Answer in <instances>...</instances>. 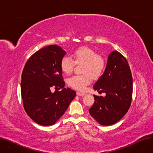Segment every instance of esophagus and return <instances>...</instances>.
<instances>
[{
	"mask_svg": "<svg viewBox=\"0 0 153 153\" xmlns=\"http://www.w3.org/2000/svg\"><path fill=\"white\" fill-rule=\"evenodd\" d=\"M76 94L78 95V96H84L85 95L84 93H82V92H76Z\"/></svg>",
	"mask_w": 153,
	"mask_h": 153,
	"instance_id": "esophagus-1",
	"label": "esophagus"
}]
</instances>
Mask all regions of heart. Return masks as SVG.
Wrapping results in <instances>:
<instances>
[{
  "label": "heart",
  "mask_w": 153,
  "mask_h": 153,
  "mask_svg": "<svg viewBox=\"0 0 153 153\" xmlns=\"http://www.w3.org/2000/svg\"><path fill=\"white\" fill-rule=\"evenodd\" d=\"M72 58L65 56L61 59L60 68L64 74H69L73 71L75 63L84 64L82 75L73 76L68 79V84L74 89L84 91L94 79L99 78L106 66V60L103 56L87 46L77 48L72 53Z\"/></svg>",
  "instance_id": "b5f03b06"
}]
</instances>
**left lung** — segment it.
Wrapping results in <instances>:
<instances>
[{
  "label": "left lung",
  "mask_w": 153,
  "mask_h": 153,
  "mask_svg": "<svg viewBox=\"0 0 153 153\" xmlns=\"http://www.w3.org/2000/svg\"><path fill=\"white\" fill-rule=\"evenodd\" d=\"M94 89L106 94L94 95V103L89 110L91 115L102 125H111L121 119L130 108L133 94V79L129 64L117 51L108 58L104 73Z\"/></svg>",
  "instance_id": "8db88e82"
}]
</instances>
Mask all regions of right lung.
Masks as SVG:
<instances>
[{"label": "right lung", "mask_w": 153, "mask_h": 153, "mask_svg": "<svg viewBox=\"0 0 153 153\" xmlns=\"http://www.w3.org/2000/svg\"><path fill=\"white\" fill-rule=\"evenodd\" d=\"M65 54L66 51L56 45L44 47L31 55L23 69V107L28 115L40 125L54 124L76 97L74 91L64 88L65 82L60 62ZM52 86L63 90L52 93Z\"/></svg>", "instance_id": "obj_1"}]
</instances>
